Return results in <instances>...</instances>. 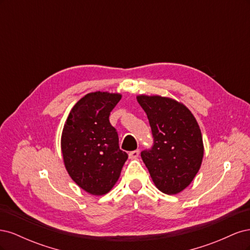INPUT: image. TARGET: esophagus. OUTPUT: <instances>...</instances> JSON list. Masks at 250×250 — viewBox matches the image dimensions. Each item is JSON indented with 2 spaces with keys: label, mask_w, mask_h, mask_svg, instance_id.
<instances>
[{
  "label": "esophagus",
  "mask_w": 250,
  "mask_h": 250,
  "mask_svg": "<svg viewBox=\"0 0 250 250\" xmlns=\"http://www.w3.org/2000/svg\"><path fill=\"white\" fill-rule=\"evenodd\" d=\"M140 155V150H134V151H130L129 152V157L130 158H138Z\"/></svg>",
  "instance_id": "34e87169"
}]
</instances>
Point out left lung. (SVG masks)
<instances>
[{
	"mask_svg": "<svg viewBox=\"0 0 250 250\" xmlns=\"http://www.w3.org/2000/svg\"><path fill=\"white\" fill-rule=\"evenodd\" d=\"M137 99L153 135V146L142 151V160L158 190L177 194L200 169L204 149L199 125L184 104L170 98L141 95Z\"/></svg>",
	"mask_w": 250,
	"mask_h": 250,
	"instance_id": "obj_1",
	"label": "left lung"
}]
</instances>
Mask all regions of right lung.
<instances>
[{
	"instance_id": "1",
	"label": "right lung",
	"mask_w": 250,
	"mask_h": 250,
	"mask_svg": "<svg viewBox=\"0 0 250 250\" xmlns=\"http://www.w3.org/2000/svg\"><path fill=\"white\" fill-rule=\"evenodd\" d=\"M120 94L95 92L74 105L62 135L65 169L82 190L92 195L108 193L118 181L128 155L109 122Z\"/></svg>"
}]
</instances>
